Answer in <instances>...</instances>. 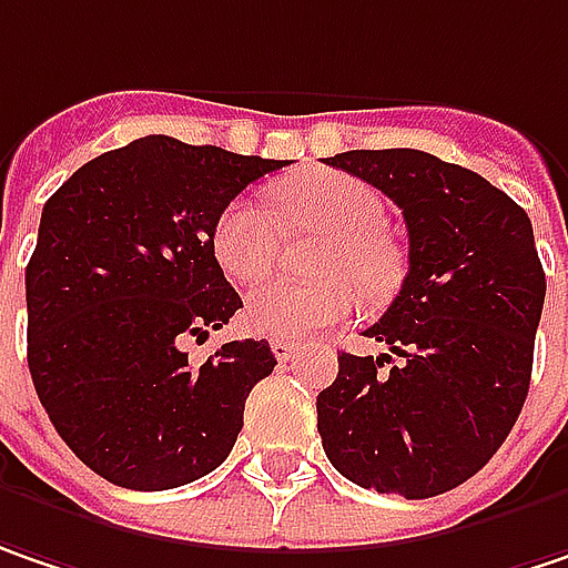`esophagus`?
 I'll return each mask as SVG.
<instances>
[{
  "instance_id": "1",
  "label": "esophagus",
  "mask_w": 568,
  "mask_h": 568,
  "mask_svg": "<svg viewBox=\"0 0 568 568\" xmlns=\"http://www.w3.org/2000/svg\"><path fill=\"white\" fill-rule=\"evenodd\" d=\"M270 351H273V356L280 359V363H288V359H295V344H288V341H273L270 344Z\"/></svg>"
}]
</instances>
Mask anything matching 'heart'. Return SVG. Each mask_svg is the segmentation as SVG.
Wrapping results in <instances>:
<instances>
[{
  "mask_svg": "<svg viewBox=\"0 0 568 568\" xmlns=\"http://www.w3.org/2000/svg\"><path fill=\"white\" fill-rule=\"evenodd\" d=\"M276 205L288 227L327 237L315 260L317 283L273 280L253 288L244 302V324L280 341H308L363 308V290L373 298L388 295L402 276V256L385 237V202L369 183L351 173L312 170L276 189ZM280 251L270 215L247 199L221 209L212 227V253L234 283L263 280Z\"/></svg>",
  "mask_w": 568,
  "mask_h": 568,
  "instance_id": "obj_1",
  "label": "heart"
}]
</instances>
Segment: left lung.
I'll return each mask as SVG.
<instances>
[{
	"instance_id": "1",
	"label": "left lung",
	"mask_w": 568,
	"mask_h": 568,
	"mask_svg": "<svg viewBox=\"0 0 568 568\" xmlns=\"http://www.w3.org/2000/svg\"><path fill=\"white\" fill-rule=\"evenodd\" d=\"M331 166L383 189L408 227V276L317 395L331 466L363 488L434 498L511 434L534 366L547 276L527 212L479 173L424 151H347Z\"/></svg>"
}]
</instances>
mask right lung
<instances>
[{
  "label": "right lung",
  "mask_w": 568,
  "mask_h": 568,
  "mask_svg": "<svg viewBox=\"0 0 568 568\" xmlns=\"http://www.w3.org/2000/svg\"><path fill=\"white\" fill-rule=\"evenodd\" d=\"M288 160L148 134L48 199L24 270L28 369L63 444L102 479L163 491L217 469L276 366L266 341L183 344L244 308L212 253L221 209Z\"/></svg>",
  "instance_id": "add662e5"
}]
</instances>
